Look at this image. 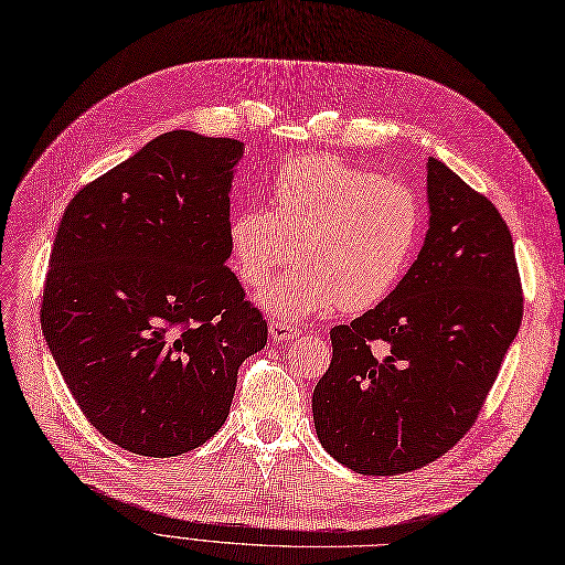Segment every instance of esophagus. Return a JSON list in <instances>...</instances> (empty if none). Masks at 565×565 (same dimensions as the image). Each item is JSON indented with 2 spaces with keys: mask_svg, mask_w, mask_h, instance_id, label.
Masks as SVG:
<instances>
[{
  "mask_svg": "<svg viewBox=\"0 0 565 565\" xmlns=\"http://www.w3.org/2000/svg\"><path fill=\"white\" fill-rule=\"evenodd\" d=\"M269 335L275 340H281V342H294L300 338V328L288 323V321H281V319H271L269 321Z\"/></svg>",
  "mask_w": 565,
  "mask_h": 565,
  "instance_id": "esophagus-1",
  "label": "esophagus"
}]
</instances>
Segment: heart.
I'll use <instances>...</instances> for the list:
<instances>
[{"instance_id": "obj_1", "label": "heart", "mask_w": 565, "mask_h": 565, "mask_svg": "<svg viewBox=\"0 0 565 565\" xmlns=\"http://www.w3.org/2000/svg\"><path fill=\"white\" fill-rule=\"evenodd\" d=\"M269 204H244L227 223L242 284L260 288L300 254V267L271 281L260 305L284 319L367 311L403 284L424 239L414 188L328 153L279 167Z\"/></svg>"}]
</instances>
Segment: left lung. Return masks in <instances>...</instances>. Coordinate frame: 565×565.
Returning a JSON list of instances; mask_svg holds the SVG:
<instances>
[{
    "mask_svg": "<svg viewBox=\"0 0 565 565\" xmlns=\"http://www.w3.org/2000/svg\"><path fill=\"white\" fill-rule=\"evenodd\" d=\"M428 202L419 258L388 300L330 330L332 361L311 398L323 449L361 475L424 468L461 443L524 317L493 202L435 158Z\"/></svg>",
    "mask_w": 565,
    "mask_h": 565,
    "instance_id": "left-lung-1",
    "label": "left lung"
}]
</instances>
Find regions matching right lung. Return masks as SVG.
Listing matches in <instances>:
<instances>
[{
    "mask_svg": "<svg viewBox=\"0 0 565 565\" xmlns=\"http://www.w3.org/2000/svg\"><path fill=\"white\" fill-rule=\"evenodd\" d=\"M242 141L174 130L86 183L60 221L41 330L107 440L170 458L225 424L267 321L230 258Z\"/></svg>",
    "mask_w": 565,
    "mask_h": 565,
    "instance_id": "right-lung-1",
    "label": "right lung"
}]
</instances>
